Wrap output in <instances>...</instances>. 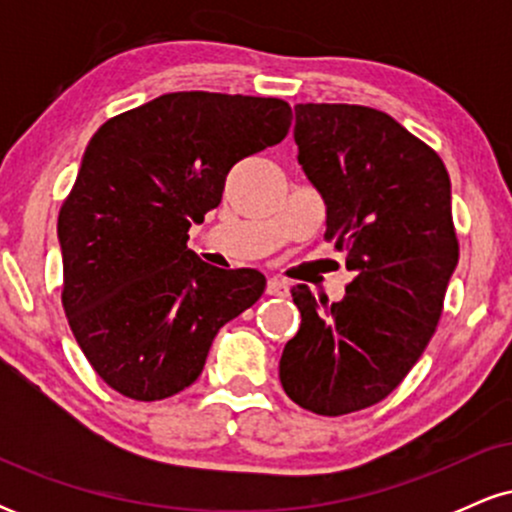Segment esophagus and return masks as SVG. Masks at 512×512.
<instances>
[{"label":"esophagus","instance_id":"34e87169","mask_svg":"<svg viewBox=\"0 0 512 512\" xmlns=\"http://www.w3.org/2000/svg\"><path fill=\"white\" fill-rule=\"evenodd\" d=\"M267 296H286V284L281 279L267 281Z\"/></svg>","mask_w":512,"mask_h":512}]
</instances>
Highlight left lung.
<instances>
[{
	"label": "left lung",
	"instance_id": "obj_1",
	"mask_svg": "<svg viewBox=\"0 0 512 512\" xmlns=\"http://www.w3.org/2000/svg\"><path fill=\"white\" fill-rule=\"evenodd\" d=\"M293 139L325 199V240L356 276L332 305L291 289L301 330L279 378L298 407L342 416L390 395L436 332L460 260L450 178L431 146L366 105H296Z\"/></svg>",
	"mask_w": 512,
	"mask_h": 512
}]
</instances>
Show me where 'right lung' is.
Segmentation results:
<instances>
[{"label": "right lung", "instance_id": "right-lung-1", "mask_svg": "<svg viewBox=\"0 0 512 512\" xmlns=\"http://www.w3.org/2000/svg\"><path fill=\"white\" fill-rule=\"evenodd\" d=\"M279 98L180 91L110 117L86 146L57 219L62 305L76 344L113 390L156 402L190 387L228 320L264 291L219 269L187 231L219 207L228 170L289 134Z\"/></svg>", "mask_w": 512, "mask_h": 512}]
</instances>
